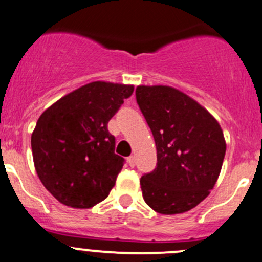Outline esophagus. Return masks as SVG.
Returning <instances> with one entry per match:
<instances>
[{
    "label": "esophagus",
    "instance_id": "34e87169",
    "mask_svg": "<svg viewBox=\"0 0 262 262\" xmlns=\"http://www.w3.org/2000/svg\"><path fill=\"white\" fill-rule=\"evenodd\" d=\"M128 164H129V166H130V167H133L134 165H136V160H134L133 156L128 157Z\"/></svg>",
    "mask_w": 262,
    "mask_h": 262
}]
</instances>
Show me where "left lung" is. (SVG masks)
<instances>
[{
    "label": "left lung",
    "mask_w": 262,
    "mask_h": 262,
    "mask_svg": "<svg viewBox=\"0 0 262 262\" xmlns=\"http://www.w3.org/2000/svg\"><path fill=\"white\" fill-rule=\"evenodd\" d=\"M136 97L157 149L156 169L141 178L143 200L162 215L189 211L219 178L227 149L220 124L197 101L169 85H138Z\"/></svg>",
    "instance_id": "obj_1"
}]
</instances>
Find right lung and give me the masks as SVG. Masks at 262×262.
<instances>
[{
  "instance_id": "obj_1",
  "label": "right lung",
  "mask_w": 262,
  "mask_h": 262,
  "mask_svg": "<svg viewBox=\"0 0 262 262\" xmlns=\"http://www.w3.org/2000/svg\"><path fill=\"white\" fill-rule=\"evenodd\" d=\"M134 85L92 82L46 108L32 133L35 171L62 205L91 209L115 185L124 159L107 123Z\"/></svg>"
}]
</instances>
